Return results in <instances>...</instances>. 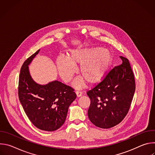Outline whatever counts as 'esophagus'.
Listing matches in <instances>:
<instances>
[{
  "instance_id": "esophagus-1",
  "label": "esophagus",
  "mask_w": 155,
  "mask_h": 155,
  "mask_svg": "<svg viewBox=\"0 0 155 155\" xmlns=\"http://www.w3.org/2000/svg\"><path fill=\"white\" fill-rule=\"evenodd\" d=\"M75 93H76L77 96L78 97H79L81 96V95H82V92H81V91H76Z\"/></svg>"
}]
</instances>
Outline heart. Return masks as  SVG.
<instances>
[{
    "label": "heart",
    "instance_id": "b5f03b06",
    "mask_svg": "<svg viewBox=\"0 0 155 155\" xmlns=\"http://www.w3.org/2000/svg\"><path fill=\"white\" fill-rule=\"evenodd\" d=\"M113 62V54L107 49L100 48L74 49L68 56L59 55L56 59L59 74L65 82H69L77 72V64L83 77L91 84L102 81L108 75ZM83 78H77L74 84L80 87L84 85Z\"/></svg>",
    "mask_w": 155,
    "mask_h": 155
}]
</instances>
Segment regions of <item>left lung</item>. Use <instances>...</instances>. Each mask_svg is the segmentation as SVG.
Listing matches in <instances>:
<instances>
[{"mask_svg": "<svg viewBox=\"0 0 155 155\" xmlns=\"http://www.w3.org/2000/svg\"><path fill=\"white\" fill-rule=\"evenodd\" d=\"M122 64L115 66L106 77L87 94L91 100L87 111L95 126L108 129L126 116L136 90L134 74L128 59L120 56Z\"/></svg>", "mask_w": 155, "mask_h": 155, "instance_id": "left-lung-1", "label": "left lung"}]
</instances>
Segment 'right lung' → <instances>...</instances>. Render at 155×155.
I'll return each mask as SVG.
<instances>
[{"label":"right lung","mask_w":155,"mask_h":155,"mask_svg":"<svg viewBox=\"0 0 155 155\" xmlns=\"http://www.w3.org/2000/svg\"><path fill=\"white\" fill-rule=\"evenodd\" d=\"M40 50L28 58L21 68L18 96L29 120L37 128L46 131L59 129L65 122L69 107L76 99L74 90L58 80L41 85L35 82L29 65Z\"/></svg>","instance_id":"add662e5"}]
</instances>
